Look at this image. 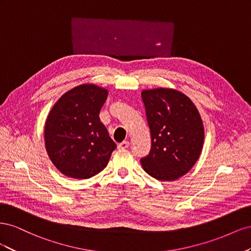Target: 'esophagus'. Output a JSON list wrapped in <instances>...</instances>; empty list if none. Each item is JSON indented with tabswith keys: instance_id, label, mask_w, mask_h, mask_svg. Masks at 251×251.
Segmentation results:
<instances>
[{
	"instance_id": "1",
	"label": "esophagus",
	"mask_w": 251,
	"mask_h": 251,
	"mask_svg": "<svg viewBox=\"0 0 251 251\" xmlns=\"http://www.w3.org/2000/svg\"><path fill=\"white\" fill-rule=\"evenodd\" d=\"M128 146H130V142H128V141H123V142L118 144V149H120V150L127 149Z\"/></svg>"
}]
</instances>
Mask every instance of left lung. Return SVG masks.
Here are the masks:
<instances>
[{
	"label": "left lung",
	"instance_id": "obj_1",
	"mask_svg": "<svg viewBox=\"0 0 251 251\" xmlns=\"http://www.w3.org/2000/svg\"><path fill=\"white\" fill-rule=\"evenodd\" d=\"M141 96L151 140L149 155L140 159L142 169L157 180H177L191 171L202 151L204 126L199 111L174 89L143 90Z\"/></svg>",
	"mask_w": 251,
	"mask_h": 251
}]
</instances>
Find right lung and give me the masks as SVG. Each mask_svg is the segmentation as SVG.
<instances>
[{"label": "right lung", "mask_w": 251, "mask_h": 251, "mask_svg": "<svg viewBox=\"0 0 251 251\" xmlns=\"http://www.w3.org/2000/svg\"><path fill=\"white\" fill-rule=\"evenodd\" d=\"M108 90L83 83L53 105L45 125V146L65 176L89 179L107 166L116 144L100 119Z\"/></svg>", "instance_id": "obj_1"}]
</instances>
